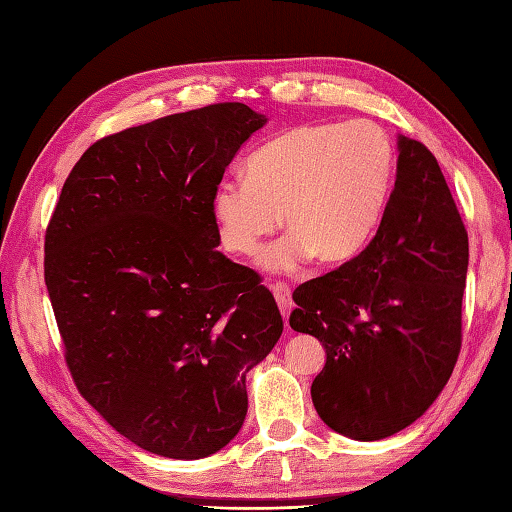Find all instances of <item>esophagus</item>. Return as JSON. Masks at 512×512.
I'll return each mask as SVG.
<instances>
[{
    "instance_id": "esophagus-1",
    "label": "esophagus",
    "mask_w": 512,
    "mask_h": 512,
    "mask_svg": "<svg viewBox=\"0 0 512 512\" xmlns=\"http://www.w3.org/2000/svg\"><path fill=\"white\" fill-rule=\"evenodd\" d=\"M273 295L277 299V306L284 314V319H288V314L292 310V290L286 284H273Z\"/></svg>"
}]
</instances>
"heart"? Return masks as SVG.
Here are the masks:
<instances>
[{"label":"heart","mask_w":512,"mask_h":512,"mask_svg":"<svg viewBox=\"0 0 512 512\" xmlns=\"http://www.w3.org/2000/svg\"><path fill=\"white\" fill-rule=\"evenodd\" d=\"M394 149L372 123L301 125L268 140L211 195L220 244L253 257L279 224L288 235L262 255L273 273H295L317 257L339 266L361 253L385 211Z\"/></svg>","instance_id":"obj_1"}]
</instances>
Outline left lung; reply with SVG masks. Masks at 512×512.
I'll return each mask as SVG.
<instances>
[{
    "label": "left lung",
    "instance_id": "obj_1",
    "mask_svg": "<svg viewBox=\"0 0 512 512\" xmlns=\"http://www.w3.org/2000/svg\"><path fill=\"white\" fill-rule=\"evenodd\" d=\"M378 231L350 262L301 284L290 328L317 336L321 420L372 442L418 420L458 363L469 235L436 156L400 136Z\"/></svg>",
    "mask_w": 512,
    "mask_h": 512
}]
</instances>
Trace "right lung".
Returning a JSON list of instances; mask_svg holds the SVG:
<instances>
[{"instance_id": "obj_1", "label": "right lung", "mask_w": 512, "mask_h": 512, "mask_svg": "<svg viewBox=\"0 0 512 512\" xmlns=\"http://www.w3.org/2000/svg\"><path fill=\"white\" fill-rule=\"evenodd\" d=\"M266 118L213 103L105 136L65 178L43 277L79 394L140 449L220 451L246 374L284 332L273 292L222 255L211 195Z\"/></svg>"}]
</instances>
